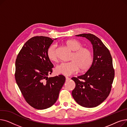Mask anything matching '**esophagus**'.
I'll use <instances>...</instances> for the list:
<instances>
[{
    "mask_svg": "<svg viewBox=\"0 0 127 127\" xmlns=\"http://www.w3.org/2000/svg\"><path fill=\"white\" fill-rule=\"evenodd\" d=\"M65 78H66V81H69V80L70 79L69 77H65Z\"/></svg>",
    "mask_w": 127,
    "mask_h": 127,
    "instance_id": "1",
    "label": "esophagus"
}]
</instances>
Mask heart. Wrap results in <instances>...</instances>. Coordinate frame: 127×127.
<instances>
[{
  "instance_id": "heart-1",
  "label": "heart",
  "mask_w": 127,
  "mask_h": 127,
  "mask_svg": "<svg viewBox=\"0 0 127 127\" xmlns=\"http://www.w3.org/2000/svg\"><path fill=\"white\" fill-rule=\"evenodd\" d=\"M66 45L73 52L71 57V61L61 62L57 65L55 72L57 74L70 76L77 73L79 69L82 71L90 68L93 63V55L91 50L86 47H82V44L76 39H68ZM47 56L51 61L57 60V45H50L47 51Z\"/></svg>"
}]
</instances>
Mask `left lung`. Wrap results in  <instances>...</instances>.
Returning <instances> with one entry per match:
<instances>
[{
  "label": "left lung",
  "instance_id": "left-lung-1",
  "mask_svg": "<svg viewBox=\"0 0 127 127\" xmlns=\"http://www.w3.org/2000/svg\"><path fill=\"white\" fill-rule=\"evenodd\" d=\"M77 36L85 37L93 45V63L85 74L71 79L76 83L72 91L75 100L83 107L94 108L106 99L114 78L113 61L109 49L98 37L91 33Z\"/></svg>",
  "mask_w": 127,
  "mask_h": 127
}]
</instances>
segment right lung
<instances>
[{
  "label": "right lung",
  "mask_w": 127,
  "mask_h": 127,
  "mask_svg": "<svg viewBox=\"0 0 127 127\" xmlns=\"http://www.w3.org/2000/svg\"><path fill=\"white\" fill-rule=\"evenodd\" d=\"M57 38L34 36L23 46L15 62L16 82L26 101L33 108L44 110L57 101L65 77L48 78L53 65L47 56L49 47Z\"/></svg>",
  "instance_id": "right-lung-1"
}]
</instances>
